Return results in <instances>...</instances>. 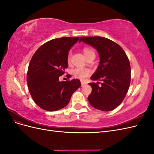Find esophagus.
Returning <instances> with one entry per match:
<instances>
[{
    "label": "esophagus",
    "instance_id": "esophagus-1",
    "mask_svg": "<svg viewBox=\"0 0 154 154\" xmlns=\"http://www.w3.org/2000/svg\"><path fill=\"white\" fill-rule=\"evenodd\" d=\"M81 83H82V87H84L85 85V83L83 82H81Z\"/></svg>",
    "mask_w": 154,
    "mask_h": 154
}]
</instances>
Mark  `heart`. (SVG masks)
I'll return each mask as SVG.
<instances>
[{"instance_id": "heart-1", "label": "heart", "mask_w": 154, "mask_h": 154, "mask_svg": "<svg viewBox=\"0 0 154 154\" xmlns=\"http://www.w3.org/2000/svg\"><path fill=\"white\" fill-rule=\"evenodd\" d=\"M93 52H94V51H93L90 48H85L83 49V53H84L85 57L88 54H90ZM71 54L69 53L68 55V58H67L68 61H69L70 60V58H71ZM91 73V70H89L88 69H87V68H83V67H78V68L73 69L72 71V75L75 78L81 79V80H83V79H85V78L89 76Z\"/></svg>"}]
</instances>
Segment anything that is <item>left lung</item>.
Instances as JSON below:
<instances>
[{
  "label": "left lung",
  "instance_id": "8db88e82",
  "mask_svg": "<svg viewBox=\"0 0 154 154\" xmlns=\"http://www.w3.org/2000/svg\"><path fill=\"white\" fill-rule=\"evenodd\" d=\"M91 45L99 54L100 63L89 83L92 92L88 100L94 108L110 111L118 107L127 94L130 83V65L123 49L114 42L101 36H82L79 43Z\"/></svg>",
  "mask_w": 154,
  "mask_h": 154
}]
</instances>
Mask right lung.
<instances>
[{"label": "right lung", "mask_w": 154, "mask_h": 154, "mask_svg": "<svg viewBox=\"0 0 154 154\" xmlns=\"http://www.w3.org/2000/svg\"><path fill=\"white\" fill-rule=\"evenodd\" d=\"M79 38L62 37L49 40L32 56L27 71V85L32 100L45 110L56 111L63 108L81 86L78 79L59 80L68 67L69 51Z\"/></svg>", "instance_id": "right-lung-1"}]
</instances>
